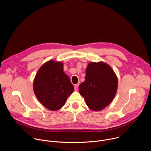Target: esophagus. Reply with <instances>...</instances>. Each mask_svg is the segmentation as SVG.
Returning a JSON list of instances; mask_svg holds the SVG:
<instances>
[{
	"label": "esophagus",
	"instance_id": "1",
	"mask_svg": "<svg viewBox=\"0 0 151 151\" xmlns=\"http://www.w3.org/2000/svg\"><path fill=\"white\" fill-rule=\"evenodd\" d=\"M75 91H78V88H79V84H76L75 85Z\"/></svg>",
	"mask_w": 151,
	"mask_h": 151
}]
</instances>
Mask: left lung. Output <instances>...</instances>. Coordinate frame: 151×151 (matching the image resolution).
Returning a JSON list of instances; mask_svg holds the SVG:
<instances>
[{
  "mask_svg": "<svg viewBox=\"0 0 151 151\" xmlns=\"http://www.w3.org/2000/svg\"><path fill=\"white\" fill-rule=\"evenodd\" d=\"M117 76L108 64L90 62L86 69L85 81L79 86L80 94L92 111L105 109L113 101L117 90Z\"/></svg>",
  "mask_w": 151,
  "mask_h": 151,
  "instance_id": "1",
  "label": "left lung"
}]
</instances>
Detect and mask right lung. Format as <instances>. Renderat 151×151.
Here are the masks:
<instances>
[{"mask_svg":"<svg viewBox=\"0 0 151 151\" xmlns=\"http://www.w3.org/2000/svg\"><path fill=\"white\" fill-rule=\"evenodd\" d=\"M33 89L43 106L56 111L65 104L74 87L63 70V63L51 60L38 69L34 79Z\"/></svg>","mask_w":151,"mask_h":151,"instance_id":"right-lung-1","label":"right lung"}]
</instances>
